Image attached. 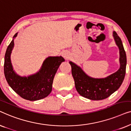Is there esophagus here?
Masks as SVG:
<instances>
[{
    "instance_id": "34e87169",
    "label": "esophagus",
    "mask_w": 131,
    "mask_h": 131,
    "mask_svg": "<svg viewBox=\"0 0 131 131\" xmlns=\"http://www.w3.org/2000/svg\"><path fill=\"white\" fill-rule=\"evenodd\" d=\"M62 55L64 58H65L66 59H67V58H69L70 57V53L67 51H64L62 52Z\"/></svg>"
}]
</instances>
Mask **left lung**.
Listing matches in <instances>:
<instances>
[{
	"mask_svg": "<svg viewBox=\"0 0 131 131\" xmlns=\"http://www.w3.org/2000/svg\"><path fill=\"white\" fill-rule=\"evenodd\" d=\"M119 49L120 68L107 78L95 79L88 76L79 66L70 61L75 87L80 95L91 100H101L110 96L117 90L124 80L126 73V55L121 39L116 31L113 33Z\"/></svg>",
	"mask_w": 131,
	"mask_h": 131,
	"instance_id": "obj_1",
	"label": "left lung"
}]
</instances>
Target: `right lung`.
<instances>
[{
  "instance_id": "right-lung-1",
  "label": "right lung",
  "mask_w": 131,
  "mask_h": 131,
  "mask_svg": "<svg viewBox=\"0 0 131 131\" xmlns=\"http://www.w3.org/2000/svg\"><path fill=\"white\" fill-rule=\"evenodd\" d=\"M7 48L5 55L4 73L10 88L21 97L29 101H36L46 97L51 92L53 80L59 66L65 61L61 56L49 57L43 62L40 70L27 77L20 76L14 70L10 54L14 46V38Z\"/></svg>"
}]
</instances>
